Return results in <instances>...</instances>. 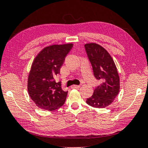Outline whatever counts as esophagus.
Wrapping results in <instances>:
<instances>
[{"label": "esophagus", "mask_w": 148, "mask_h": 148, "mask_svg": "<svg viewBox=\"0 0 148 148\" xmlns=\"http://www.w3.org/2000/svg\"><path fill=\"white\" fill-rule=\"evenodd\" d=\"M80 88V86H77V85H73L71 86V88H75V89H78V88Z\"/></svg>", "instance_id": "1"}]
</instances>
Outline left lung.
<instances>
[{
	"instance_id": "1",
	"label": "left lung",
	"mask_w": 148,
	"mask_h": 148,
	"mask_svg": "<svg viewBox=\"0 0 148 148\" xmlns=\"http://www.w3.org/2000/svg\"><path fill=\"white\" fill-rule=\"evenodd\" d=\"M85 49L96 79L101 84L95 89L86 103L95 108L111 105L120 91V77L114 61L106 49L97 43H86Z\"/></svg>"
}]
</instances>
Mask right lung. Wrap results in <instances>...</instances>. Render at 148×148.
<instances>
[{
  "label": "right lung",
  "instance_id": "add662e5",
  "mask_svg": "<svg viewBox=\"0 0 148 148\" xmlns=\"http://www.w3.org/2000/svg\"><path fill=\"white\" fill-rule=\"evenodd\" d=\"M72 43L52 45L43 48L34 59L28 78V91L36 106L53 111L64 105L68 92L62 90L61 82L55 78L60 73Z\"/></svg>",
  "mask_w": 148,
  "mask_h": 148
}]
</instances>
